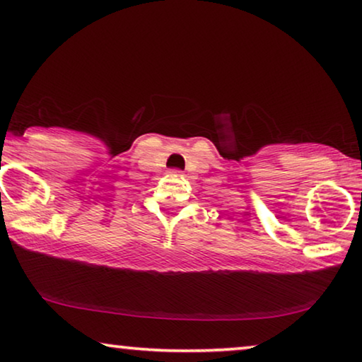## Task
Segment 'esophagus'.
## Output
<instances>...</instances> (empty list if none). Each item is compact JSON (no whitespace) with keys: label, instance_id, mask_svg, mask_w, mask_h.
Wrapping results in <instances>:
<instances>
[{"label":"esophagus","instance_id":"1","mask_svg":"<svg viewBox=\"0 0 362 362\" xmlns=\"http://www.w3.org/2000/svg\"><path fill=\"white\" fill-rule=\"evenodd\" d=\"M169 175H170V177H175V179H177V177H183L180 170H170Z\"/></svg>","mask_w":362,"mask_h":362}]
</instances>
